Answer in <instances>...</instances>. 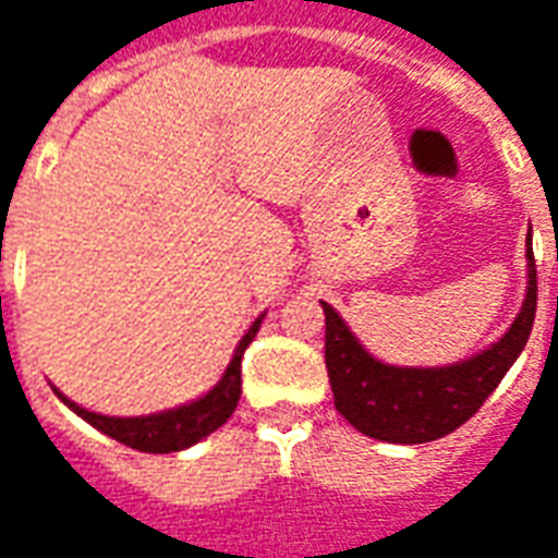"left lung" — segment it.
I'll return each instance as SVG.
<instances>
[{"mask_svg":"<svg viewBox=\"0 0 558 558\" xmlns=\"http://www.w3.org/2000/svg\"><path fill=\"white\" fill-rule=\"evenodd\" d=\"M526 299L502 338L463 362L442 367H398L374 359L343 316L326 311V367L335 407L352 427L379 442L418 445L442 439L481 410L526 347L538 307L535 259L526 251Z\"/></svg>","mask_w":558,"mask_h":558,"instance_id":"left-lung-1","label":"left lung"}]
</instances>
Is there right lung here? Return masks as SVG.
<instances>
[{
	"instance_id": "obj_1",
	"label": "right lung",
	"mask_w": 558,
	"mask_h": 558,
	"mask_svg": "<svg viewBox=\"0 0 558 558\" xmlns=\"http://www.w3.org/2000/svg\"><path fill=\"white\" fill-rule=\"evenodd\" d=\"M263 323V314L256 316L254 326L244 331V338L239 340V347L232 352V362L227 364V371L218 379V386L208 388L203 398L182 403L175 410L155 412V415H137V418H119V415H101V412L83 410L80 403L68 400L59 388H53L56 398L65 403L68 410L77 412L80 418L89 421L92 427H98L107 436H113L116 442L137 448L146 454H172V451H184L199 439H206L208 433H215L220 424H227L232 410L239 407L242 398V355L247 350V343L256 338Z\"/></svg>"
}]
</instances>
